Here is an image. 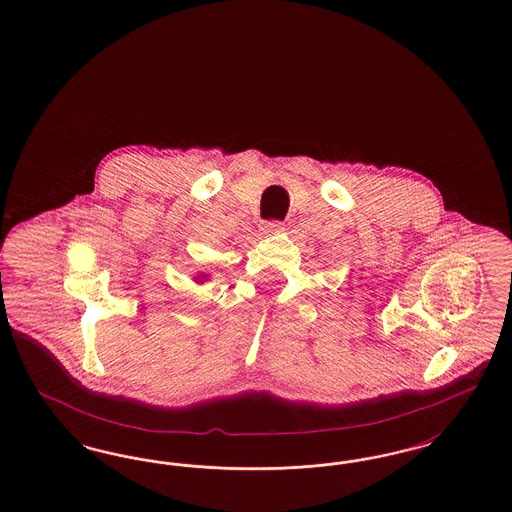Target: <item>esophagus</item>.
Segmentation results:
<instances>
[{
	"label": "esophagus",
	"instance_id": "34e87169",
	"mask_svg": "<svg viewBox=\"0 0 512 512\" xmlns=\"http://www.w3.org/2000/svg\"><path fill=\"white\" fill-rule=\"evenodd\" d=\"M282 228H284V222H280V220H267V222H263V230L265 232H278Z\"/></svg>",
	"mask_w": 512,
	"mask_h": 512
}]
</instances>
